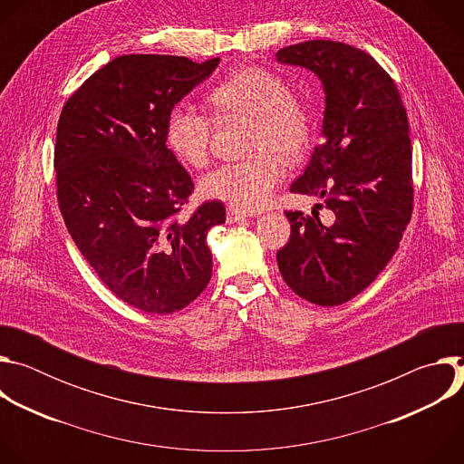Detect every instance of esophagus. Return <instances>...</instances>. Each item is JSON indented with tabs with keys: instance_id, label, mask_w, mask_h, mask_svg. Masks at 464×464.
I'll list each match as a JSON object with an SVG mask.
<instances>
[{
	"instance_id": "1",
	"label": "esophagus",
	"mask_w": 464,
	"mask_h": 464,
	"mask_svg": "<svg viewBox=\"0 0 464 464\" xmlns=\"http://www.w3.org/2000/svg\"><path fill=\"white\" fill-rule=\"evenodd\" d=\"M246 220V213H240L233 208L227 209V224H237V222H244Z\"/></svg>"
}]
</instances>
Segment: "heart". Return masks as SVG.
Segmentation results:
<instances>
[{"label": "heart", "mask_w": 464, "mask_h": 464, "mask_svg": "<svg viewBox=\"0 0 464 464\" xmlns=\"http://www.w3.org/2000/svg\"><path fill=\"white\" fill-rule=\"evenodd\" d=\"M218 117L251 121L242 163H227L200 181L202 196L238 211H256L270 202L283 178V160L299 158L310 141V115L277 73L249 65L222 81L209 95ZM211 119L188 104H178L167 117L169 149L187 165L204 167L211 149Z\"/></svg>", "instance_id": "heart-1"}]
</instances>
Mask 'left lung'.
<instances>
[{
  "label": "left lung",
  "instance_id": "left-lung-1",
  "mask_svg": "<svg viewBox=\"0 0 464 464\" xmlns=\"http://www.w3.org/2000/svg\"><path fill=\"white\" fill-rule=\"evenodd\" d=\"M277 62L317 75L324 92L323 143L292 192L323 198L319 220L286 211L292 235L277 251L285 283L303 299L342 304L363 292L399 249L413 211L411 141L401 93L365 51L310 40L277 51Z\"/></svg>",
  "mask_w": 464,
  "mask_h": 464
}]
</instances>
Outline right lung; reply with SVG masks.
Returning a JSON list of instances; mask_svg holds the SVG:
<instances>
[{
	"mask_svg": "<svg viewBox=\"0 0 464 464\" xmlns=\"http://www.w3.org/2000/svg\"><path fill=\"white\" fill-rule=\"evenodd\" d=\"M220 58L122 54L65 102L56 128V196L77 247L124 303L172 314L200 295L213 274L211 227L222 202L190 218L178 213L194 190L167 147V117Z\"/></svg>",
	"mask_w": 464,
	"mask_h": 464,
	"instance_id": "add662e5",
	"label": "right lung"
}]
</instances>
